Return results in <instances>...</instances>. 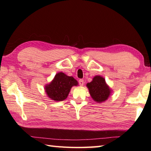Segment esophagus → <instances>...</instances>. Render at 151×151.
I'll return each instance as SVG.
<instances>
[{
	"label": "esophagus",
	"instance_id": "obj_1",
	"mask_svg": "<svg viewBox=\"0 0 151 151\" xmlns=\"http://www.w3.org/2000/svg\"><path fill=\"white\" fill-rule=\"evenodd\" d=\"M78 82H79V84L81 85V86H84V80H83V79H80V80H79V81H78Z\"/></svg>",
	"mask_w": 151,
	"mask_h": 151
}]
</instances>
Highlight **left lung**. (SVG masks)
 <instances>
[{
	"mask_svg": "<svg viewBox=\"0 0 151 151\" xmlns=\"http://www.w3.org/2000/svg\"><path fill=\"white\" fill-rule=\"evenodd\" d=\"M86 86L91 98L98 103L106 101L112 93V89L106 82L105 78L99 75L94 76L92 81L88 83Z\"/></svg>",
	"mask_w": 151,
	"mask_h": 151,
	"instance_id": "left-lung-1",
	"label": "left lung"
}]
</instances>
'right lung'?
<instances>
[{
  "instance_id": "add662e5",
  "label": "right lung",
  "mask_w": 151,
  "mask_h": 151,
  "mask_svg": "<svg viewBox=\"0 0 151 151\" xmlns=\"http://www.w3.org/2000/svg\"><path fill=\"white\" fill-rule=\"evenodd\" d=\"M78 83L73 76L62 72L56 74L52 81L45 86V91L47 97L55 102L62 101L67 99L73 86H77Z\"/></svg>"
}]
</instances>
